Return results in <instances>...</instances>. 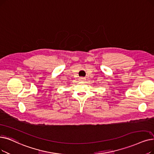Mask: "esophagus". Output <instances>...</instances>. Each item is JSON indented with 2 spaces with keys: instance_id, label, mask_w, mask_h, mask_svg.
I'll return each mask as SVG.
<instances>
[{
  "instance_id": "esophagus-1",
  "label": "esophagus",
  "mask_w": 154,
  "mask_h": 154,
  "mask_svg": "<svg viewBox=\"0 0 154 154\" xmlns=\"http://www.w3.org/2000/svg\"><path fill=\"white\" fill-rule=\"evenodd\" d=\"M85 80V79L84 78V77H81V78L79 79V81H84Z\"/></svg>"
}]
</instances>
